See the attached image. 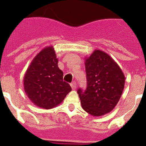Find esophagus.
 Returning a JSON list of instances; mask_svg holds the SVG:
<instances>
[{
	"mask_svg": "<svg viewBox=\"0 0 146 146\" xmlns=\"http://www.w3.org/2000/svg\"><path fill=\"white\" fill-rule=\"evenodd\" d=\"M70 86H71V87H72V88L73 89V90H74V89L77 88V84H76V82H72V83L70 84Z\"/></svg>",
	"mask_w": 146,
	"mask_h": 146,
	"instance_id": "obj_1",
	"label": "esophagus"
}]
</instances>
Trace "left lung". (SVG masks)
Instances as JSON below:
<instances>
[{
  "label": "left lung",
  "instance_id": "1",
  "mask_svg": "<svg viewBox=\"0 0 146 146\" xmlns=\"http://www.w3.org/2000/svg\"><path fill=\"white\" fill-rule=\"evenodd\" d=\"M87 88L78 89L82 109L93 116L111 112L123 93L125 76L110 55L100 50H94L85 58Z\"/></svg>",
  "mask_w": 146,
  "mask_h": 146
}]
</instances>
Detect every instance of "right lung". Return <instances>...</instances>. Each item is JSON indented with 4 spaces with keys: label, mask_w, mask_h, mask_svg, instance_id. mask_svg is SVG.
<instances>
[{
    "label": "right lung",
    "mask_w": 146,
    "mask_h": 146,
    "mask_svg": "<svg viewBox=\"0 0 146 146\" xmlns=\"http://www.w3.org/2000/svg\"><path fill=\"white\" fill-rule=\"evenodd\" d=\"M58 60L52 46L44 47L36 56L25 72L23 85L25 94L35 104L43 109H52L61 104L72 91L63 79Z\"/></svg>",
    "instance_id": "right-lung-1"
}]
</instances>
